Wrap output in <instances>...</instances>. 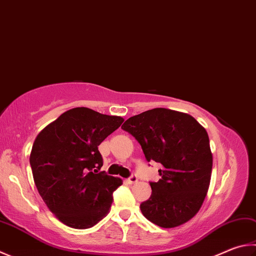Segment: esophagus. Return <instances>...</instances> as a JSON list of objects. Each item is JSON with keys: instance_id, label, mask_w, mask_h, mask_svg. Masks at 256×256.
<instances>
[{"instance_id": "obj_1", "label": "esophagus", "mask_w": 256, "mask_h": 256, "mask_svg": "<svg viewBox=\"0 0 256 256\" xmlns=\"http://www.w3.org/2000/svg\"><path fill=\"white\" fill-rule=\"evenodd\" d=\"M138 176H136V174H132L131 176H130V178L128 179V182L130 184H136L138 182Z\"/></svg>"}]
</instances>
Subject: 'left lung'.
<instances>
[{"instance_id":"8db88e82","label":"left lung","mask_w":256,"mask_h":256,"mask_svg":"<svg viewBox=\"0 0 256 256\" xmlns=\"http://www.w3.org/2000/svg\"><path fill=\"white\" fill-rule=\"evenodd\" d=\"M141 144L150 162L162 164L161 179L150 182L151 197L143 202V216L164 228L184 224L200 209L210 184L212 154L205 128L192 115L153 108L122 125Z\"/></svg>"}]
</instances>
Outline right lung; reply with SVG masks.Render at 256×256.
Returning <instances> with one entry per match:
<instances>
[{
  "instance_id": "add662e5",
  "label": "right lung",
  "mask_w": 256,
  "mask_h": 256,
  "mask_svg": "<svg viewBox=\"0 0 256 256\" xmlns=\"http://www.w3.org/2000/svg\"><path fill=\"white\" fill-rule=\"evenodd\" d=\"M87 108L62 113L36 136L30 154L36 187L64 225L90 228L110 212L122 179L100 172L98 146L123 123Z\"/></svg>"
}]
</instances>
